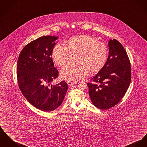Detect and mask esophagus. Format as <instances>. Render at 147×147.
<instances>
[{
  "label": "esophagus",
  "instance_id": "esophagus-1",
  "mask_svg": "<svg viewBox=\"0 0 147 147\" xmlns=\"http://www.w3.org/2000/svg\"><path fill=\"white\" fill-rule=\"evenodd\" d=\"M67 84H68V85H69V86L74 85H75V84H76V82H74V81H67Z\"/></svg>",
  "mask_w": 147,
  "mask_h": 147
}]
</instances>
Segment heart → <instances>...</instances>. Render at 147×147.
Returning a JSON list of instances; mask_svg holds the SVG:
<instances>
[{
    "mask_svg": "<svg viewBox=\"0 0 147 147\" xmlns=\"http://www.w3.org/2000/svg\"><path fill=\"white\" fill-rule=\"evenodd\" d=\"M108 49L95 37L82 34L69 39L67 46L59 44L52 51V59L58 66L72 61L61 70L62 77L66 80L77 81L85 78L90 71L97 72L104 66L108 58Z\"/></svg>",
    "mask_w": 147,
    "mask_h": 147,
    "instance_id": "b5f03b06",
    "label": "heart"
}]
</instances>
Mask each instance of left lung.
<instances>
[{
    "mask_svg": "<svg viewBox=\"0 0 147 147\" xmlns=\"http://www.w3.org/2000/svg\"><path fill=\"white\" fill-rule=\"evenodd\" d=\"M108 45L109 54L104 66L88 83L91 101L101 110L118 104L131 81L130 62L125 49L117 39H110Z\"/></svg>",
    "mask_w": 147,
    "mask_h": 147,
    "instance_id": "left-lung-1",
    "label": "left lung"
}]
</instances>
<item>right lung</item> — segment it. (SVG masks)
Wrapping results in <instances>:
<instances>
[{"mask_svg": "<svg viewBox=\"0 0 147 147\" xmlns=\"http://www.w3.org/2000/svg\"><path fill=\"white\" fill-rule=\"evenodd\" d=\"M57 38L47 36L32 41L22 49L17 62V80L22 94L33 107L43 111L59 107L68 89L65 81L50 86L59 76L52 57Z\"/></svg>", "mask_w": 147, "mask_h": 147, "instance_id": "right-lung-1", "label": "right lung"}]
</instances>
